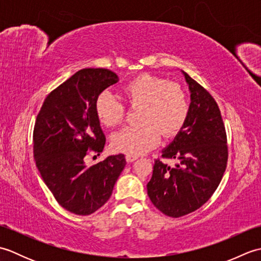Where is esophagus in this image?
Instances as JSON below:
<instances>
[{"instance_id": "34e87169", "label": "esophagus", "mask_w": 261, "mask_h": 261, "mask_svg": "<svg viewBox=\"0 0 261 261\" xmlns=\"http://www.w3.org/2000/svg\"><path fill=\"white\" fill-rule=\"evenodd\" d=\"M137 159H138V156H134V154H126V156H125V160L127 163H132Z\"/></svg>"}]
</instances>
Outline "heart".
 I'll return each instance as SVG.
<instances>
[{
    "label": "heart",
    "mask_w": 261,
    "mask_h": 261,
    "mask_svg": "<svg viewBox=\"0 0 261 261\" xmlns=\"http://www.w3.org/2000/svg\"><path fill=\"white\" fill-rule=\"evenodd\" d=\"M121 93L130 108H140L142 124L113 135L111 143L115 151L138 156L150 150L159 142L160 134L165 138L176 136L190 116V99L178 83L141 74L127 82ZM94 110L99 123L109 127L120 125L126 115L124 105L107 91L98 94Z\"/></svg>",
    "instance_id": "1"
}]
</instances>
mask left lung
Wrapping results in <instances>:
<instances>
[{
	"mask_svg": "<svg viewBox=\"0 0 261 261\" xmlns=\"http://www.w3.org/2000/svg\"><path fill=\"white\" fill-rule=\"evenodd\" d=\"M191 111L184 127L164 149L162 158L175 159L171 168L154 160L148 196L160 212L180 218L196 211L213 195L228 164L226 131L219 105L207 90L185 74Z\"/></svg>",
	"mask_w": 261,
	"mask_h": 261,
	"instance_id": "1",
	"label": "left lung"
}]
</instances>
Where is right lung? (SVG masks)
<instances>
[{
  "instance_id": "right-lung-1",
  "label": "right lung",
  "mask_w": 261,
  "mask_h": 261,
  "mask_svg": "<svg viewBox=\"0 0 261 261\" xmlns=\"http://www.w3.org/2000/svg\"><path fill=\"white\" fill-rule=\"evenodd\" d=\"M118 76L105 68H84L48 94L33 127V156L41 178L64 208L90 215L108 202L126 164L124 154L86 166L103 151L105 136L94 104Z\"/></svg>"
}]
</instances>
